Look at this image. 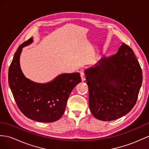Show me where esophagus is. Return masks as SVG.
I'll use <instances>...</instances> for the list:
<instances>
[{"instance_id": "esophagus-1", "label": "esophagus", "mask_w": 149, "mask_h": 149, "mask_svg": "<svg viewBox=\"0 0 149 149\" xmlns=\"http://www.w3.org/2000/svg\"><path fill=\"white\" fill-rule=\"evenodd\" d=\"M80 77H81V81H84L85 80V75L84 74V72H80Z\"/></svg>"}]
</instances>
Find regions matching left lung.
Wrapping results in <instances>:
<instances>
[{
  "label": "left lung",
  "instance_id": "1",
  "mask_svg": "<svg viewBox=\"0 0 149 149\" xmlns=\"http://www.w3.org/2000/svg\"><path fill=\"white\" fill-rule=\"evenodd\" d=\"M92 114L101 121L123 117L135 106L142 71L133 50L122 43L117 53L85 70Z\"/></svg>",
  "mask_w": 149,
  "mask_h": 149
}]
</instances>
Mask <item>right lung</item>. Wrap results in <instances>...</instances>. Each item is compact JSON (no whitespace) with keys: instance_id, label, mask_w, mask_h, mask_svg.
I'll use <instances>...</instances> for the list:
<instances>
[{"instance_id":"1","label":"right lung","mask_w":149,"mask_h":149,"mask_svg":"<svg viewBox=\"0 0 149 149\" xmlns=\"http://www.w3.org/2000/svg\"><path fill=\"white\" fill-rule=\"evenodd\" d=\"M33 42L32 38L24 42L14 54L9 69V85L17 107L24 116L38 122H54L64 114L71 91L81 81L80 74H61L45 83L25 77L20 67V55L23 47Z\"/></svg>"}]
</instances>
